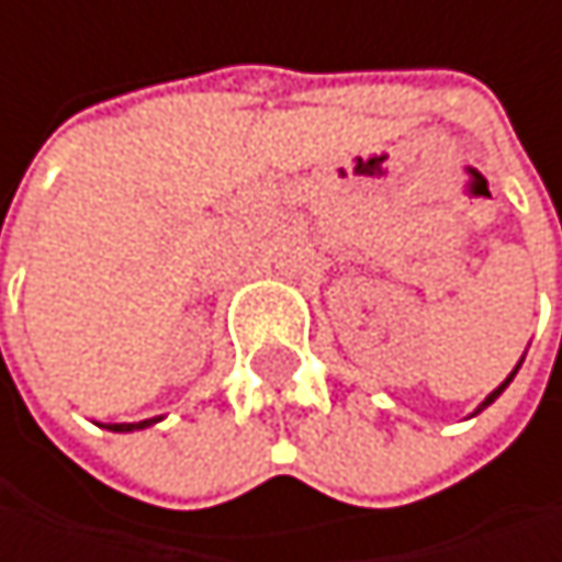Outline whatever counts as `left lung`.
<instances>
[{
	"instance_id": "left-lung-1",
	"label": "left lung",
	"mask_w": 562,
	"mask_h": 562,
	"mask_svg": "<svg viewBox=\"0 0 562 562\" xmlns=\"http://www.w3.org/2000/svg\"><path fill=\"white\" fill-rule=\"evenodd\" d=\"M517 370H520V363H517V367H514V373H510V376H507V380H504V383H501V386H497V390H494V393H491V396H487V400H484V403H481V406H477V413H481V409H484V406H491V403H494V400H497V396H501V393H504V390H507V383H510V380H514V376H517Z\"/></svg>"
}]
</instances>
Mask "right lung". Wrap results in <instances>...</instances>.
Wrapping results in <instances>:
<instances>
[{
    "label": "right lung",
    "instance_id": "add662e5",
    "mask_svg": "<svg viewBox=\"0 0 562 562\" xmlns=\"http://www.w3.org/2000/svg\"><path fill=\"white\" fill-rule=\"evenodd\" d=\"M156 419H143V422H114V425H108L111 431H134V428H146V425H153Z\"/></svg>",
    "mask_w": 562,
    "mask_h": 562
}]
</instances>
